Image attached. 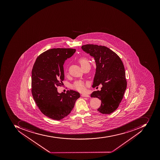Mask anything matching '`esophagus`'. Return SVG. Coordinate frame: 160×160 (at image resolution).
Here are the masks:
<instances>
[{
  "label": "esophagus",
  "instance_id": "esophagus-1",
  "mask_svg": "<svg viewBox=\"0 0 160 160\" xmlns=\"http://www.w3.org/2000/svg\"><path fill=\"white\" fill-rule=\"evenodd\" d=\"M81 96L82 97H86V98H89V97H90V96H89L88 94H82Z\"/></svg>",
  "mask_w": 160,
  "mask_h": 160
}]
</instances>
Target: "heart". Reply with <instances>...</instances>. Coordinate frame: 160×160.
I'll use <instances>...</instances> for the list:
<instances>
[{
    "mask_svg": "<svg viewBox=\"0 0 160 160\" xmlns=\"http://www.w3.org/2000/svg\"><path fill=\"white\" fill-rule=\"evenodd\" d=\"M79 62L81 67L90 64L88 59L86 58H81L79 60ZM73 88L79 92H84L86 90V85L82 81H77L74 83L72 86Z\"/></svg>",
    "mask_w": 160,
    "mask_h": 160,
    "instance_id": "1",
    "label": "heart"
}]
</instances>
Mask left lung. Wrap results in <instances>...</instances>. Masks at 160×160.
Instances as JSON below:
<instances>
[{
    "label": "left lung",
    "instance_id": "8db88e82",
    "mask_svg": "<svg viewBox=\"0 0 160 160\" xmlns=\"http://www.w3.org/2000/svg\"><path fill=\"white\" fill-rule=\"evenodd\" d=\"M81 48L93 57L96 63L92 87L102 85L101 91H94L91 97L101 100L99 112L110 114L119 106L127 87L122 62L115 52L105 46L86 44Z\"/></svg>",
    "mask_w": 160,
    "mask_h": 160
}]
</instances>
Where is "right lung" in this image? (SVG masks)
I'll use <instances>...</instances> for the list:
<instances>
[{"mask_svg":"<svg viewBox=\"0 0 160 160\" xmlns=\"http://www.w3.org/2000/svg\"><path fill=\"white\" fill-rule=\"evenodd\" d=\"M75 49H50L37 58L32 70V93L41 112L54 120L69 115L76 100L80 97L73 90L59 93L57 87L65 78L63 65L72 57Z\"/></svg>","mask_w":160,"mask_h":160,"instance_id":"right-lung-1","label":"right lung"}]
</instances>
